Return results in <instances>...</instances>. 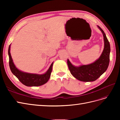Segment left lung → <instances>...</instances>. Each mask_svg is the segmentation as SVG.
I'll use <instances>...</instances> for the list:
<instances>
[{
    "label": "left lung",
    "mask_w": 120,
    "mask_h": 120,
    "mask_svg": "<svg viewBox=\"0 0 120 120\" xmlns=\"http://www.w3.org/2000/svg\"><path fill=\"white\" fill-rule=\"evenodd\" d=\"M98 27L102 32L104 37V48L101 56L94 63L86 65L76 67L68 59L67 63L71 74L78 80L82 82L96 81L107 70L110 61V45L106 34L99 26Z\"/></svg>",
    "instance_id": "8db88e82"
}]
</instances>
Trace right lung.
I'll return each instance as SVG.
<instances>
[{"label": "right lung", "instance_id": "right-lung-1", "mask_svg": "<svg viewBox=\"0 0 120 120\" xmlns=\"http://www.w3.org/2000/svg\"><path fill=\"white\" fill-rule=\"evenodd\" d=\"M10 45L8 48L9 64L12 73L19 79V81L25 86H37L44 85L48 82L50 78L52 71L53 62L50 65L49 70L45 74H37L28 73L19 70L14 64L10 52Z\"/></svg>", "mask_w": 120, "mask_h": 120}]
</instances>
